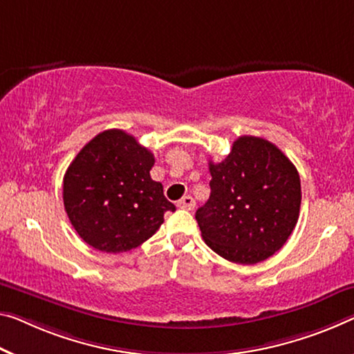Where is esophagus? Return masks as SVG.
I'll return each mask as SVG.
<instances>
[{
	"label": "esophagus",
	"mask_w": 354,
	"mask_h": 354,
	"mask_svg": "<svg viewBox=\"0 0 354 354\" xmlns=\"http://www.w3.org/2000/svg\"><path fill=\"white\" fill-rule=\"evenodd\" d=\"M194 205H196V203L192 196H183V198L177 203V207L185 209V210H193Z\"/></svg>",
	"instance_id": "obj_1"
}]
</instances>
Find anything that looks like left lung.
<instances>
[{
	"mask_svg": "<svg viewBox=\"0 0 354 354\" xmlns=\"http://www.w3.org/2000/svg\"><path fill=\"white\" fill-rule=\"evenodd\" d=\"M210 198L196 210L205 243L231 263L257 264L285 245L301 210V178L279 147L241 136L209 161Z\"/></svg>",
	"mask_w": 354,
	"mask_h": 354,
	"instance_id": "obj_1",
	"label": "left lung"
}]
</instances>
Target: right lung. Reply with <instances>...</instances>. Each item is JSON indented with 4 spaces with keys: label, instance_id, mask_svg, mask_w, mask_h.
<instances>
[{
    "label": "right lung",
    "instance_id": "right-lung-1",
    "mask_svg": "<svg viewBox=\"0 0 354 354\" xmlns=\"http://www.w3.org/2000/svg\"><path fill=\"white\" fill-rule=\"evenodd\" d=\"M155 156L123 129H107L86 144L63 178L71 225L100 252H129L158 231L176 205L151 180Z\"/></svg>",
    "mask_w": 354,
    "mask_h": 354
}]
</instances>
